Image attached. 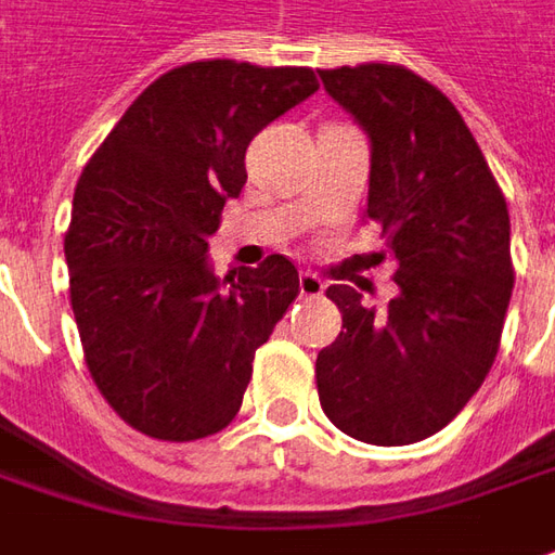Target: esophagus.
<instances>
[{
    "label": "esophagus",
    "instance_id": "obj_1",
    "mask_svg": "<svg viewBox=\"0 0 555 555\" xmlns=\"http://www.w3.org/2000/svg\"><path fill=\"white\" fill-rule=\"evenodd\" d=\"M300 294L304 297H322L325 294V282L307 270V273H300Z\"/></svg>",
    "mask_w": 555,
    "mask_h": 555
}]
</instances>
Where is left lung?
<instances>
[{"label": "left lung", "instance_id": "left-lung-1", "mask_svg": "<svg viewBox=\"0 0 555 555\" xmlns=\"http://www.w3.org/2000/svg\"><path fill=\"white\" fill-rule=\"evenodd\" d=\"M371 139L367 218L395 258L386 312L331 285L343 331L315 358L325 416L343 435L404 447L437 435L483 386L514 292L511 215L459 108L395 63L319 69Z\"/></svg>", "mask_w": 555, "mask_h": 555}]
</instances>
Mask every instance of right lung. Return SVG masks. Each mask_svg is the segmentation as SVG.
Here are the masks:
<instances>
[{"mask_svg":"<svg viewBox=\"0 0 555 555\" xmlns=\"http://www.w3.org/2000/svg\"><path fill=\"white\" fill-rule=\"evenodd\" d=\"M315 90L307 66L184 63L135 96L81 172L63 243L72 312L93 383L135 431L184 443L240 413L297 270L270 255L218 279L209 236L246 184L248 142Z\"/></svg>","mask_w":555,"mask_h":555,"instance_id":"obj_1","label":"right lung"}]
</instances>
